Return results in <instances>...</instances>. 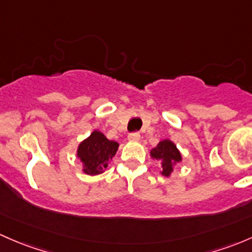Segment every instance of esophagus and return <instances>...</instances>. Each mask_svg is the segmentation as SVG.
I'll use <instances>...</instances> for the list:
<instances>
[{"mask_svg": "<svg viewBox=\"0 0 252 252\" xmlns=\"http://www.w3.org/2000/svg\"><path fill=\"white\" fill-rule=\"evenodd\" d=\"M129 141H139L140 140V134L139 133H131L128 135Z\"/></svg>", "mask_w": 252, "mask_h": 252, "instance_id": "esophagus-1", "label": "esophagus"}]
</instances>
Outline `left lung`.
I'll return each instance as SVG.
<instances>
[{"instance_id": "1", "label": "left lung", "mask_w": 252, "mask_h": 252, "mask_svg": "<svg viewBox=\"0 0 252 252\" xmlns=\"http://www.w3.org/2000/svg\"><path fill=\"white\" fill-rule=\"evenodd\" d=\"M151 157L160 161L163 169L160 174L166 177L170 176V174L173 173L175 164L182 160V156L177 150L176 145L168 139L161 140L157 146L151 150Z\"/></svg>"}]
</instances>
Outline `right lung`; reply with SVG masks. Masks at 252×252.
Masks as SVG:
<instances>
[{
	"mask_svg": "<svg viewBox=\"0 0 252 252\" xmlns=\"http://www.w3.org/2000/svg\"><path fill=\"white\" fill-rule=\"evenodd\" d=\"M118 146V142L108 140L99 130L93 131L77 148V157L83 164V173L88 175L104 173L110 160L115 157Z\"/></svg>",
	"mask_w": 252,
	"mask_h": 252,
	"instance_id": "1",
	"label": "right lung"
}]
</instances>
